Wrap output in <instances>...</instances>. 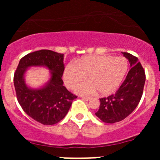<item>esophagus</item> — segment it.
<instances>
[{
  "mask_svg": "<svg viewBox=\"0 0 160 160\" xmlns=\"http://www.w3.org/2000/svg\"><path fill=\"white\" fill-rule=\"evenodd\" d=\"M82 100L86 101V102L89 100H90V98H89V97H82Z\"/></svg>",
  "mask_w": 160,
  "mask_h": 160,
  "instance_id": "obj_1",
  "label": "esophagus"
}]
</instances>
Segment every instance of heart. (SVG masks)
<instances>
[{
    "label": "heart",
    "instance_id": "obj_1",
    "mask_svg": "<svg viewBox=\"0 0 160 160\" xmlns=\"http://www.w3.org/2000/svg\"><path fill=\"white\" fill-rule=\"evenodd\" d=\"M127 71L128 62L124 57L88 56L76 63L68 64L64 70L63 80L68 88L73 89L86 76L89 80L74 88L77 94L89 95L98 91L101 95H108L119 87Z\"/></svg>",
    "mask_w": 160,
    "mask_h": 160
}]
</instances>
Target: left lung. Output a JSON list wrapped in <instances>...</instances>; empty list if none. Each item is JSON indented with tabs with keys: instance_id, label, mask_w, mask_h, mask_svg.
<instances>
[{
	"instance_id": "8db88e82",
	"label": "left lung",
	"mask_w": 160,
	"mask_h": 160,
	"mask_svg": "<svg viewBox=\"0 0 160 160\" xmlns=\"http://www.w3.org/2000/svg\"><path fill=\"white\" fill-rule=\"evenodd\" d=\"M128 60L131 69L124 82L115 94L100 98V107L95 115L106 123H114L124 120L140 102L145 83V72L137 57L122 52Z\"/></svg>"
}]
</instances>
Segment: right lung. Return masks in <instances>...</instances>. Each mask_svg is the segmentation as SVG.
I'll list each match as a JSON object with an SVG mask.
<instances>
[{
    "mask_svg": "<svg viewBox=\"0 0 160 160\" xmlns=\"http://www.w3.org/2000/svg\"><path fill=\"white\" fill-rule=\"evenodd\" d=\"M63 60L64 54L49 49L35 51L21 58L14 74L16 97L22 108L43 125L60 122L77 98L63 86ZM32 67H45L51 71L50 80L40 88H31L25 82V72Z\"/></svg>",
    "mask_w": 160,
    "mask_h": 160,
    "instance_id": "obj_1",
    "label": "right lung"
}]
</instances>
